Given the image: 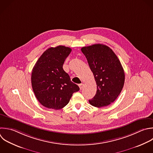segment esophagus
I'll list each match as a JSON object with an SVG mask.
<instances>
[{"label": "esophagus", "instance_id": "1", "mask_svg": "<svg viewBox=\"0 0 153 153\" xmlns=\"http://www.w3.org/2000/svg\"><path fill=\"white\" fill-rule=\"evenodd\" d=\"M78 86H79V89H80V90H82V88L83 87H84V84H83L82 83H81V84H79L78 85Z\"/></svg>", "mask_w": 153, "mask_h": 153}]
</instances>
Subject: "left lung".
<instances>
[{
  "mask_svg": "<svg viewBox=\"0 0 153 153\" xmlns=\"http://www.w3.org/2000/svg\"><path fill=\"white\" fill-rule=\"evenodd\" d=\"M92 71L97 85L96 94L89 103L100 108L114 102L120 94L125 75L122 65L114 51L103 44L81 48Z\"/></svg>",
  "mask_w": 153,
  "mask_h": 153,
  "instance_id": "left-lung-1",
  "label": "left lung"
}]
</instances>
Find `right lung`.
I'll return each instance as SVG.
<instances>
[{"mask_svg":"<svg viewBox=\"0 0 153 153\" xmlns=\"http://www.w3.org/2000/svg\"><path fill=\"white\" fill-rule=\"evenodd\" d=\"M71 51L69 47L62 45L51 47L44 52L32 69L33 92L39 103L47 108H63L69 103L72 94L79 90L63 69Z\"/></svg>","mask_w":153,"mask_h":153,"instance_id":"1","label":"right lung"}]
</instances>
